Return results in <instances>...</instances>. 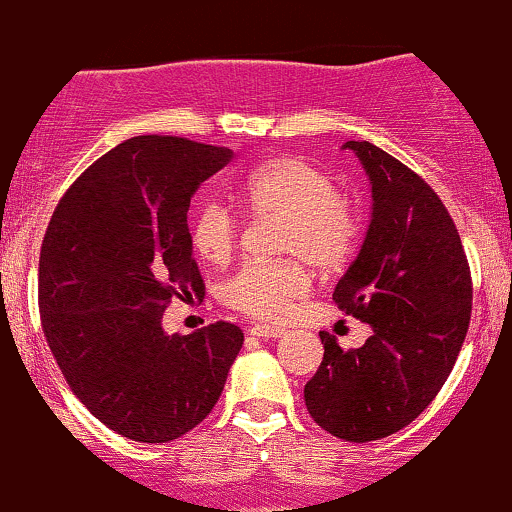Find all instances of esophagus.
I'll list each match as a JSON object with an SVG mask.
<instances>
[{
    "instance_id": "1",
    "label": "esophagus",
    "mask_w": 512,
    "mask_h": 512,
    "mask_svg": "<svg viewBox=\"0 0 512 512\" xmlns=\"http://www.w3.org/2000/svg\"><path fill=\"white\" fill-rule=\"evenodd\" d=\"M252 337H260V339H276V337H284L286 330L284 327H274V325H255L248 330Z\"/></svg>"
}]
</instances>
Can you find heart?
<instances>
[{
	"instance_id": "heart-1",
	"label": "heart",
	"mask_w": 512,
	"mask_h": 512,
	"mask_svg": "<svg viewBox=\"0 0 512 512\" xmlns=\"http://www.w3.org/2000/svg\"><path fill=\"white\" fill-rule=\"evenodd\" d=\"M231 195L252 214H281L279 252L298 255L322 272L351 260L358 221L349 199L334 190L330 175L308 158L281 156L260 163L231 187ZM240 221L228 204L209 199L190 226L192 248L204 262L226 264L238 243ZM310 289L301 260L250 262L223 284L221 298L231 308L260 320H281Z\"/></svg>"
}]
</instances>
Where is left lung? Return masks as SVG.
I'll return each mask as SVG.
<instances>
[{"mask_svg": "<svg viewBox=\"0 0 512 512\" xmlns=\"http://www.w3.org/2000/svg\"><path fill=\"white\" fill-rule=\"evenodd\" d=\"M370 182V223L334 303L373 334L344 351L325 344L305 385L317 426L349 443L397 433L448 380L472 313V276L448 209L426 180L370 142H346Z\"/></svg>", "mask_w": 512, "mask_h": 512, "instance_id": "1", "label": "left lung"}]
</instances>
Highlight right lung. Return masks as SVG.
<instances>
[{
  "instance_id": "obj_1",
  "label": "right lung",
  "mask_w": 512,
  "mask_h": 512,
  "mask_svg": "<svg viewBox=\"0 0 512 512\" xmlns=\"http://www.w3.org/2000/svg\"><path fill=\"white\" fill-rule=\"evenodd\" d=\"M231 149L132 137L67 190L40 248L38 303L48 346L86 409L137 443H168L219 402L243 332L216 322L166 334L175 296L204 293L187 209Z\"/></svg>"
}]
</instances>
